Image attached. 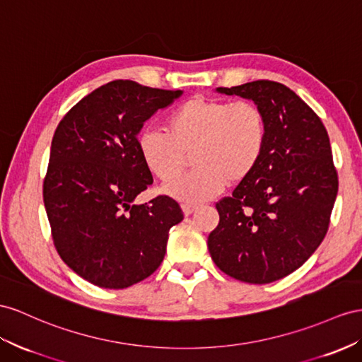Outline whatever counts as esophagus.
I'll list each match as a JSON object with an SVG mask.
<instances>
[{
    "label": "esophagus",
    "mask_w": 362,
    "mask_h": 362,
    "mask_svg": "<svg viewBox=\"0 0 362 362\" xmlns=\"http://www.w3.org/2000/svg\"><path fill=\"white\" fill-rule=\"evenodd\" d=\"M182 209H183V214L185 216H191L192 212H196L199 209V206H196V205H187V203H185V205H182Z\"/></svg>",
    "instance_id": "obj_1"
}]
</instances>
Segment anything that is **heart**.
I'll return each mask as SVG.
<instances>
[{
  "instance_id": "heart-1",
  "label": "heart",
  "mask_w": 362,
  "mask_h": 362,
  "mask_svg": "<svg viewBox=\"0 0 362 362\" xmlns=\"http://www.w3.org/2000/svg\"><path fill=\"white\" fill-rule=\"evenodd\" d=\"M267 144V119L252 100L192 98L166 119V133L144 129L137 148L146 168L170 183L192 157L196 170L166 187L185 203H200L247 180L260 165Z\"/></svg>"
}]
</instances>
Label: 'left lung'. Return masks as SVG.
<instances>
[{
	"instance_id": "8db88e82",
	"label": "left lung",
	"mask_w": 362,
	"mask_h": 362,
	"mask_svg": "<svg viewBox=\"0 0 362 362\" xmlns=\"http://www.w3.org/2000/svg\"><path fill=\"white\" fill-rule=\"evenodd\" d=\"M217 91L252 99L267 119L260 165L216 203L220 221L208 249L220 271L267 284L298 269L327 234L338 194L326 127L280 82L252 81Z\"/></svg>"
}]
</instances>
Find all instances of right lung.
I'll use <instances>...</instances> for the list:
<instances>
[{"label":"right lung","mask_w":362,"mask_h":362,"mask_svg":"<svg viewBox=\"0 0 362 362\" xmlns=\"http://www.w3.org/2000/svg\"><path fill=\"white\" fill-rule=\"evenodd\" d=\"M180 95L111 81L71 107L54 132L44 206L59 257L91 284L125 289L145 280L163 262L170 228L183 220L168 196L133 203L153 183L137 134Z\"/></svg>","instance_id":"1"}]
</instances>
